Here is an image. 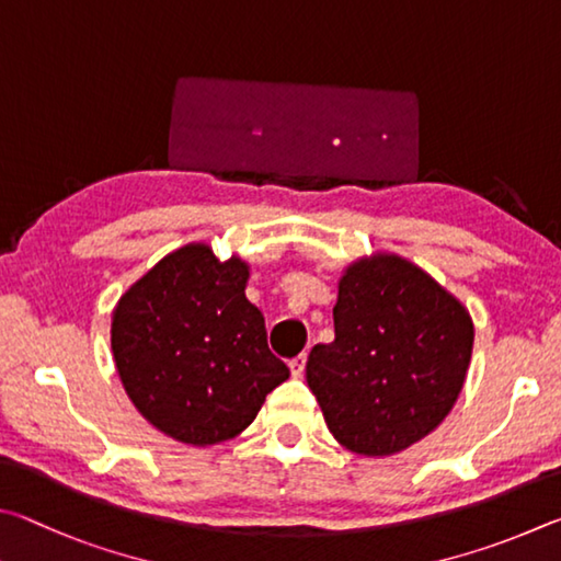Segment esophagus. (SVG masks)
<instances>
[{
    "instance_id": "esophagus-1",
    "label": "esophagus",
    "mask_w": 561,
    "mask_h": 561,
    "mask_svg": "<svg viewBox=\"0 0 561 561\" xmlns=\"http://www.w3.org/2000/svg\"><path fill=\"white\" fill-rule=\"evenodd\" d=\"M306 362H308V355H298V357L290 359L293 377H302V371H306Z\"/></svg>"
}]
</instances>
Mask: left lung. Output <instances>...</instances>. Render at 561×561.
<instances>
[{"mask_svg": "<svg viewBox=\"0 0 561 561\" xmlns=\"http://www.w3.org/2000/svg\"><path fill=\"white\" fill-rule=\"evenodd\" d=\"M335 340L310 350L306 377L330 434L359 456L428 436L463 389L473 320L399 255L352 263L340 280Z\"/></svg>", "mask_w": 561, "mask_h": 561, "instance_id": "left-lung-1", "label": "left lung"}]
</instances>
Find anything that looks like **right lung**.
Instances as JSON below:
<instances>
[{"instance_id": "add662e5", "label": "right lung", "mask_w": 561, "mask_h": 561, "mask_svg": "<svg viewBox=\"0 0 561 561\" xmlns=\"http://www.w3.org/2000/svg\"><path fill=\"white\" fill-rule=\"evenodd\" d=\"M249 265L190 243L117 300L111 345L137 411L190 446L239 436L290 377L268 350L265 320L245 300Z\"/></svg>"}]
</instances>
